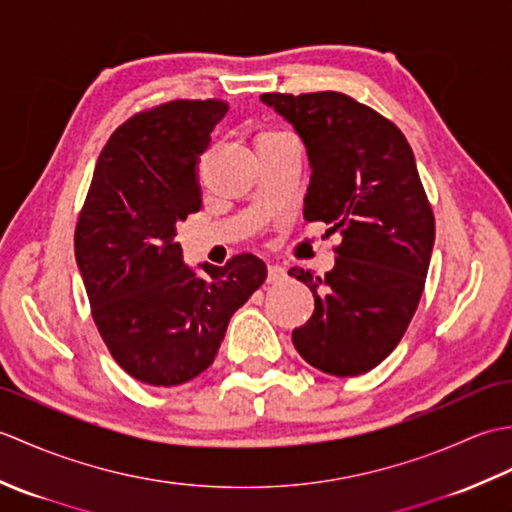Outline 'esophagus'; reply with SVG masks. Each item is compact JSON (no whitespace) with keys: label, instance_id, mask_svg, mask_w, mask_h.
<instances>
[{"label":"esophagus","instance_id":"obj_1","mask_svg":"<svg viewBox=\"0 0 512 512\" xmlns=\"http://www.w3.org/2000/svg\"><path fill=\"white\" fill-rule=\"evenodd\" d=\"M284 279H286V268H281L279 264L268 266V284H279V281Z\"/></svg>","mask_w":512,"mask_h":512}]
</instances>
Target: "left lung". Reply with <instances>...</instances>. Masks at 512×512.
I'll list each match as a JSON object with an SVG mask.
<instances>
[{
	"label": "left lung",
	"instance_id": "8db88e82",
	"mask_svg": "<svg viewBox=\"0 0 512 512\" xmlns=\"http://www.w3.org/2000/svg\"><path fill=\"white\" fill-rule=\"evenodd\" d=\"M297 129L312 176L303 217L341 233L323 277L290 268L314 295L292 343L332 376H361L396 350L416 312L431 262L436 217L405 134L341 92L262 94Z\"/></svg>",
	"mask_w": 512,
	"mask_h": 512
}]
</instances>
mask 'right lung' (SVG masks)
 <instances>
[{"label": "right lung", "instance_id": "add662e5", "mask_svg": "<svg viewBox=\"0 0 512 512\" xmlns=\"http://www.w3.org/2000/svg\"><path fill=\"white\" fill-rule=\"evenodd\" d=\"M228 112L222 99H176L134 114L107 140L74 228L92 319L114 361L145 385L176 387L209 367L231 321L266 281L242 253L198 277L176 224L200 211L198 160Z\"/></svg>", "mask_w": 512, "mask_h": 512}]
</instances>
